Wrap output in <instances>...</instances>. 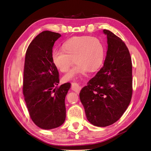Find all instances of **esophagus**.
Here are the masks:
<instances>
[{
	"label": "esophagus",
	"instance_id": "1",
	"mask_svg": "<svg viewBox=\"0 0 151 151\" xmlns=\"http://www.w3.org/2000/svg\"><path fill=\"white\" fill-rule=\"evenodd\" d=\"M71 89H72V90H73V91H75L76 93L78 94V93L80 92L81 87L79 86L76 83L73 82V83H71Z\"/></svg>",
	"mask_w": 151,
	"mask_h": 151
}]
</instances>
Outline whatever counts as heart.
<instances>
[{
	"mask_svg": "<svg viewBox=\"0 0 151 151\" xmlns=\"http://www.w3.org/2000/svg\"><path fill=\"white\" fill-rule=\"evenodd\" d=\"M63 49H55L51 53V61L57 69L61 73L67 72L74 58L76 63L75 66L63 76L65 81L89 70H96L105 59V46L97 37H72L63 43Z\"/></svg>",
	"mask_w": 151,
	"mask_h": 151,
	"instance_id": "1",
	"label": "heart"
}]
</instances>
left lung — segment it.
Masks as SVG:
<instances>
[{"label": "left lung", "mask_w": 151, "mask_h": 151, "mask_svg": "<svg viewBox=\"0 0 151 151\" xmlns=\"http://www.w3.org/2000/svg\"><path fill=\"white\" fill-rule=\"evenodd\" d=\"M108 51L104 66L81 90L80 99L88 121L98 127L120 119L133 94L132 61L123 40L108 29Z\"/></svg>", "instance_id": "8db88e82"}]
</instances>
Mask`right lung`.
<instances>
[{
  "mask_svg": "<svg viewBox=\"0 0 151 151\" xmlns=\"http://www.w3.org/2000/svg\"><path fill=\"white\" fill-rule=\"evenodd\" d=\"M59 33L43 31L27 49L24 62L23 94L30 118L43 129L61 126L66 118L65 96L70 83L57 86L59 71L51 61Z\"/></svg>",
  "mask_w": 151,
  "mask_h": 151,
  "instance_id": "obj_1",
  "label": "right lung"
}]
</instances>
